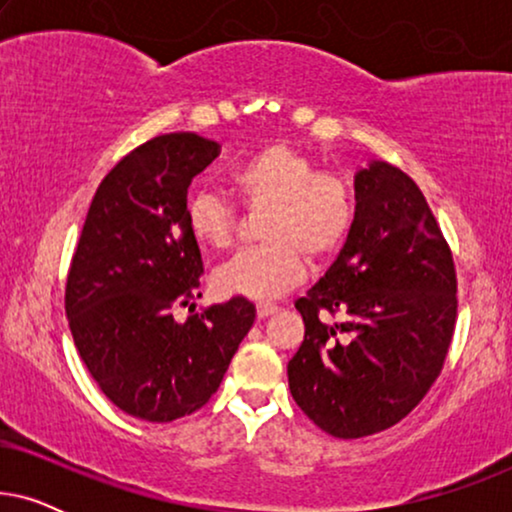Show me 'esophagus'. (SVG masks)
Listing matches in <instances>:
<instances>
[{"label": "esophagus", "mask_w": 512, "mask_h": 512, "mask_svg": "<svg viewBox=\"0 0 512 512\" xmlns=\"http://www.w3.org/2000/svg\"><path fill=\"white\" fill-rule=\"evenodd\" d=\"M275 312H277V305H272V303H258V305H256L258 319L270 317V314H275Z\"/></svg>", "instance_id": "34e87169"}]
</instances>
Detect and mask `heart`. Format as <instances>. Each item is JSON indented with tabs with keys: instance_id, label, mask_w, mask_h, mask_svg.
<instances>
[{
	"instance_id": "1",
	"label": "heart",
	"mask_w": 512,
	"mask_h": 512,
	"mask_svg": "<svg viewBox=\"0 0 512 512\" xmlns=\"http://www.w3.org/2000/svg\"><path fill=\"white\" fill-rule=\"evenodd\" d=\"M230 184L251 212H265L263 247L221 265L216 289L226 296L270 300L284 296L305 277V258L324 263L345 242L354 223L352 186L289 144H270L240 163ZM235 205L214 191L188 200V226L200 242L228 249L237 237Z\"/></svg>"
}]
</instances>
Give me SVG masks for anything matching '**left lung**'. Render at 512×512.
Masks as SVG:
<instances>
[{
  "mask_svg": "<svg viewBox=\"0 0 512 512\" xmlns=\"http://www.w3.org/2000/svg\"><path fill=\"white\" fill-rule=\"evenodd\" d=\"M354 188L345 247L296 300L305 340L289 361L293 401L335 438L373 436L410 415L457 324L452 251L419 186L375 160Z\"/></svg>",
  "mask_w": 512,
  "mask_h": 512,
  "instance_id": "1",
  "label": "left lung"
}]
</instances>
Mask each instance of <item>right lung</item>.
Returning a JSON list of instances; mask_svg holds the SVG:
<instances>
[{
    "label": "right lung",
    "instance_id": "1",
    "mask_svg": "<svg viewBox=\"0 0 512 512\" xmlns=\"http://www.w3.org/2000/svg\"><path fill=\"white\" fill-rule=\"evenodd\" d=\"M221 146L195 132L153 137L97 186L67 272L65 312L88 373L116 408L172 422L216 394L256 319L235 296L191 314L202 256L186 195Z\"/></svg>",
    "mask_w": 512,
    "mask_h": 512
}]
</instances>
